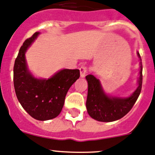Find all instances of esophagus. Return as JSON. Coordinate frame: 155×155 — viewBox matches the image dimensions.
Returning a JSON list of instances; mask_svg holds the SVG:
<instances>
[{
    "label": "esophagus",
    "mask_w": 155,
    "mask_h": 155,
    "mask_svg": "<svg viewBox=\"0 0 155 155\" xmlns=\"http://www.w3.org/2000/svg\"><path fill=\"white\" fill-rule=\"evenodd\" d=\"M79 71H80V77H85L86 72H87V67L85 66V65H83V66H81L79 68Z\"/></svg>",
    "instance_id": "34e87169"
}]
</instances>
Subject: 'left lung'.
Listing matches in <instances>:
<instances>
[{
    "label": "left lung",
    "instance_id": "left-lung-1",
    "mask_svg": "<svg viewBox=\"0 0 155 155\" xmlns=\"http://www.w3.org/2000/svg\"><path fill=\"white\" fill-rule=\"evenodd\" d=\"M137 55L140 59V72L137 79V87L130 96L120 97L110 96L103 89L100 79L93 75H88V94L86 107L89 115L100 122H112L124 117L137 101L142 87V62L140 54Z\"/></svg>",
    "mask_w": 155,
    "mask_h": 155
}]
</instances>
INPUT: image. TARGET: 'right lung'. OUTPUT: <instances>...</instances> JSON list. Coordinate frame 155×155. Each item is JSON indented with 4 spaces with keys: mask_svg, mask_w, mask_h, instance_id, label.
Listing matches in <instances>:
<instances>
[{
    "mask_svg": "<svg viewBox=\"0 0 155 155\" xmlns=\"http://www.w3.org/2000/svg\"><path fill=\"white\" fill-rule=\"evenodd\" d=\"M39 35L35 32L23 43L14 65V86L19 103L38 120L55 118L62 111L68 90L79 78V69H64L48 79L36 78L28 66L25 53Z\"/></svg>",
    "mask_w": 155,
    "mask_h": 155,
    "instance_id": "1",
    "label": "right lung"
}]
</instances>
